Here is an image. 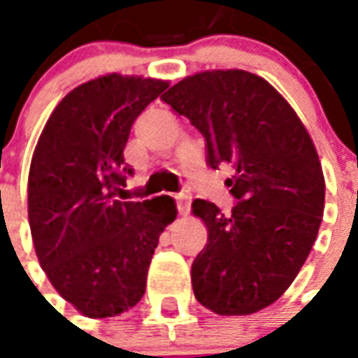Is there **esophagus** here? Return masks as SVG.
Wrapping results in <instances>:
<instances>
[{"label":"esophagus","mask_w":358,"mask_h":358,"mask_svg":"<svg viewBox=\"0 0 358 358\" xmlns=\"http://www.w3.org/2000/svg\"><path fill=\"white\" fill-rule=\"evenodd\" d=\"M176 204H178L180 215H187L191 210V193L189 191H182V193L176 196Z\"/></svg>","instance_id":"34e87169"}]
</instances>
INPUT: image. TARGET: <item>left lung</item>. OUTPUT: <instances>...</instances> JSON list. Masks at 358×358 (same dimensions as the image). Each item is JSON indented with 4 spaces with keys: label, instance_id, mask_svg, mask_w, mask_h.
<instances>
[{
    "label": "left lung",
    "instance_id": "obj_1",
    "mask_svg": "<svg viewBox=\"0 0 358 358\" xmlns=\"http://www.w3.org/2000/svg\"><path fill=\"white\" fill-rule=\"evenodd\" d=\"M206 141L212 169L230 163V215L196 199L208 243L191 266L196 301L219 316L266 308L294 282L316 241L325 178L316 146L294 108L247 70L187 76L162 96Z\"/></svg>",
    "mask_w": 358,
    "mask_h": 358
}]
</instances>
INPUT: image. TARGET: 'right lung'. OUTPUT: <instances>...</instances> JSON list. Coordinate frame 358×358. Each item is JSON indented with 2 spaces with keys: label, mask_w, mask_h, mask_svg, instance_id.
I'll return each instance as SVG.
<instances>
[{
  "label": "right lung",
  "mask_w": 358,
  "mask_h": 358,
  "mask_svg": "<svg viewBox=\"0 0 358 358\" xmlns=\"http://www.w3.org/2000/svg\"><path fill=\"white\" fill-rule=\"evenodd\" d=\"M169 81L106 74L57 103L31 157L27 213L36 258L83 316H120L145 295L154 249L176 204L163 195L117 201L131 169L129 129Z\"/></svg>",
  "instance_id": "obj_1"
}]
</instances>
